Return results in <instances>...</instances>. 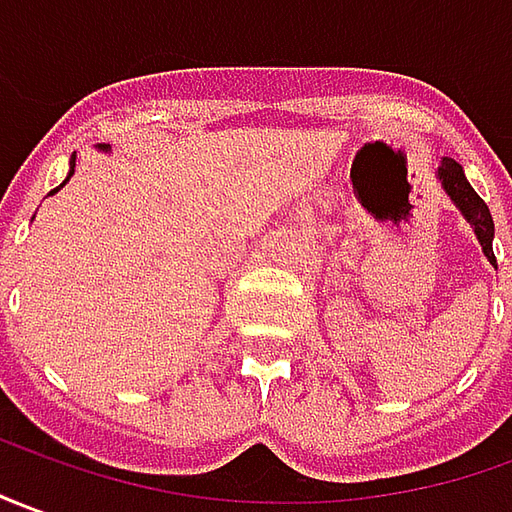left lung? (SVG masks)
<instances>
[{
	"label": "left lung",
	"instance_id": "1",
	"mask_svg": "<svg viewBox=\"0 0 512 512\" xmlns=\"http://www.w3.org/2000/svg\"><path fill=\"white\" fill-rule=\"evenodd\" d=\"M438 175L440 183H443V189H446L451 200L457 203V209L463 211L465 220L474 225V234H477L479 245H482L485 256H488V262L496 267V256H493V217L491 211H488V206H485V200L471 189V183L465 181L463 167H460L454 158H443Z\"/></svg>",
	"mask_w": 512,
	"mask_h": 512
}]
</instances>
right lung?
<instances>
[{
    "instance_id": "add662e5",
    "label": "right lung",
    "mask_w": 512,
    "mask_h": 512,
    "mask_svg": "<svg viewBox=\"0 0 512 512\" xmlns=\"http://www.w3.org/2000/svg\"><path fill=\"white\" fill-rule=\"evenodd\" d=\"M72 164H74V161H72ZM72 175H74V167L69 169V178H72ZM69 178H66V181H69ZM66 181H63V183H66ZM63 183H61V186H63ZM61 186H58V189H61ZM58 189H52V195H55V192H58Z\"/></svg>"
}]
</instances>
